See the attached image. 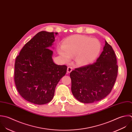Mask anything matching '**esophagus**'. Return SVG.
Segmentation results:
<instances>
[{"label":"esophagus","mask_w":132,"mask_h":132,"mask_svg":"<svg viewBox=\"0 0 132 132\" xmlns=\"http://www.w3.org/2000/svg\"><path fill=\"white\" fill-rule=\"evenodd\" d=\"M72 67L71 66H68L67 67V72L68 73L72 71Z\"/></svg>","instance_id":"obj_1"}]
</instances>
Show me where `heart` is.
<instances>
[{
  "mask_svg": "<svg viewBox=\"0 0 132 132\" xmlns=\"http://www.w3.org/2000/svg\"><path fill=\"white\" fill-rule=\"evenodd\" d=\"M101 50L100 42L96 38L82 35H75L67 37L58 52L65 62H69L75 56L79 66L88 65L99 56Z\"/></svg>",
  "mask_w": 132,
  "mask_h": 132,
  "instance_id": "1",
  "label": "heart"
}]
</instances>
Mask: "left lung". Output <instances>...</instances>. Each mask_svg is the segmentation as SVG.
Masks as SVG:
<instances>
[{
  "mask_svg": "<svg viewBox=\"0 0 132 132\" xmlns=\"http://www.w3.org/2000/svg\"><path fill=\"white\" fill-rule=\"evenodd\" d=\"M118 68L115 52L105 40L103 51L96 62L75 68L70 72L73 95L84 103L103 99L111 92L117 77Z\"/></svg>",
  "mask_w": 132,
  "mask_h": 132,
  "instance_id": "left-lung-1",
  "label": "left lung"
}]
</instances>
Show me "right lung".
<instances>
[{"label": "right lung", "mask_w": 132, "mask_h": 132, "mask_svg": "<svg viewBox=\"0 0 132 132\" xmlns=\"http://www.w3.org/2000/svg\"><path fill=\"white\" fill-rule=\"evenodd\" d=\"M57 32L40 31L27 43L16 57L14 81L26 100L38 105L50 102L56 85L67 71L66 65L55 64L50 48Z\"/></svg>", "instance_id": "add662e5"}]
</instances>
